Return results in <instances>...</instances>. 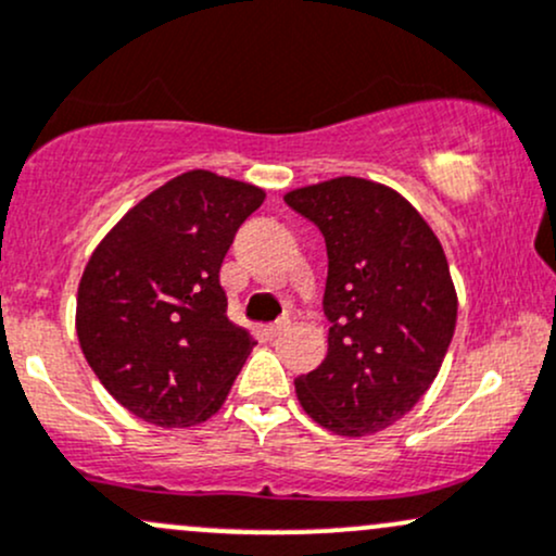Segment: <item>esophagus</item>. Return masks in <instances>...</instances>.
Wrapping results in <instances>:
<instances>
[{
    "instance_id": "34e87169",
    "label": "esophagus",
    "mask_w": 556,
    "mask_h": 556,
    "mask_svg": "<svg viewBox=\"0 0 556 556\" xmlns=\"http://www.w3.org/2000/svg\"><path fill=\"white\" fill-rule=\"evenodd\" d=\"M288 327H290L288 319H279V321H274V325H266L264 327V334H266L268 340H274V338H279V334H282Z\"/></svg>"
}]
</instances>
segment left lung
I'll use <instances>...</instances> for the list:
<instances>
[{"instance_id": "left-lung-1", "label": "left lung", "mask_w": 556, "mask_h": 556, "mask_svg": "<svg viewBox=\"0 0 556 556\" xmlns=\"http://www.w3.org/2000/svg\"><path fill=\"white\" fill-rule=\"evenodd\" d=\"M285 203L327 245V358L295 380L303 412L338 435L380 432L435 380L456 327L441 242L395 189L338 176Z\"/></svg>"}]
</instances>
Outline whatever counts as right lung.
Masks as SVG:
<instances>
[{"instance_id":"obj_1","label":"right lung","mask_w":556,"mask_h":556,"mask_svg":"<svg viewBox=\"0 0 556 556\" xmlns=\"http://www.w3.org/2000/svg\"><path fill=\"white\" fill-rule=\"evenodd\" d=\"M264 198L245 181L187 170L134 205L91 253L78 343L134 417L189 427L222 408L255 340L229 321L218 271Z\"/></svg>"}]
</instances>
